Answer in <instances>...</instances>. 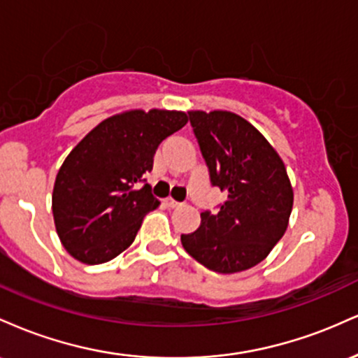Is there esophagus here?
Listing matches in <instances>:
<instances>
[{
  "label": "esophagus",
  "instance_id": "34e87169",
  "mask_svg": "<svg viewBox=\"0 0 358 358\" xmlns=\"http://www.w3.org/2000/svg\"><path fill=\"white\" fill-rule=\"evenodd\" d=\"M165 205L170 208H176V207H182V202H176L173 199H165Z\"/></svg>",
  "mask_w": 358,
  "mask_h": 358
}]
</instances>
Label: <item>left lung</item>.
Here are the masks:
<instances>
[{"label":"left lung","instance_id":"left-lung-1","mask_svg":"<svg viewBox=\"0 0 358 358\" xmlns=\"http://www.w3.org/2000/svg\"><path fill=\"white\" fill-rule=\"evenodd\" d=\"M188 119L210 183L227 193L219 212L200 213V227L182 244L205 268L241 273L268 257L285 236L293 208L286 166L250 122L229 110H190Z\"/></svg>","mask_w":358,"mask_h":358}]
</instances>
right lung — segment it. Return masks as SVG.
<instances>
[{
	"label": "right lung",
	"instance_id": "1",
	"mask_svg": "<svg viewBox=\"0 0 358 358\" xmlns=\"http://www.w3.org/2000/svg\"><path fill=\"white\" fill-rule=\"evenodd\" d=\"M182 110L141 109L99 122L69 153L57 173L52 210L62 245L84 264H102L133 244L159 202L143 175L159 143L187 124Z\"/></svg>",
	"mask_w": 358,
	"mask_h": 358
}]
</instances>
